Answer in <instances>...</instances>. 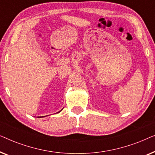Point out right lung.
I'll return each mask as SVG.
<instances>
[{
    "label": "right lung",
    "instance_id": "right-lung-1",
    "mask_svg": "<svg viewBox=\"0 0 155 155\" xmlns=\"http://www.w3.org/2000/svg\"><path fill=\"white\" fill-rule=\"evenodd\" d=\"M39 118H41V117H39Z\"/></svg>",
    "mask_w": 155,
    "mask_h": 155
}]
</instances>
